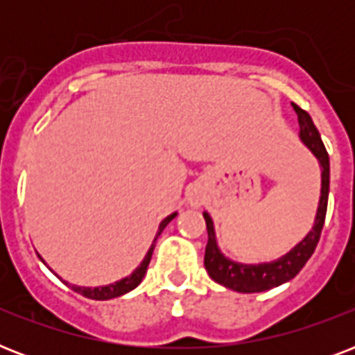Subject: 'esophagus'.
I'll list each match as a JSON object with an SVG mask.
<instances>
[{
    "label": "esophagus",
    "mask_w": 355,
    "mask_h": 355,
    "mask_svg": "<svg viewBox=\"0 0 355 355\" xmlns=\"http://www.w3.org/2000/svg\"><path fill=\"white\" fill-rule=\"evenodd\" d=\"M191 205H195V206H197V205H199V202H197V200H191Z\"/></svg>",
    "instance_id": "1"
}]
</instances>
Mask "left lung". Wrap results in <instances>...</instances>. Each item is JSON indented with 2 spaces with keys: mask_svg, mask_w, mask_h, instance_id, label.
<instances>
[{
  "mask_svg": "<svg viewBox=\"0 0 355 355\" xmlns=\"http://www.w3.org/2000/svg\"><path fill=\"white\" fill-rule=\"evenodd\" d=\"M295 112L298 116V138L306 147H308L313 156L319 160L320 166V197L317 214H315L313 227L309 230L304 239L295 245V247L286 252L280 258L272 261H263V263H241L227 258L221 252V248L217 245L216 227L208 211H205L206 230H208V245L205 252V267L208 275L214 282L221 286L232 289L237 293H261L269 291L272 287H278L286 282L293 280L300 272L306 261L311 258L315 252V247L319 243L320 232L324 227L326 208H328V193H330V158L324 149V144L320 139V134L313 125V119L306 110H302L297 105H293Z\"/></svg>",
  "mask_w": 355,
  "mask_h": 355,
  "instance_id": "left-lung-1",
  "label": "left lung"
}]
</instances>
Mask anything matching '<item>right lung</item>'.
<instances>
[{
  "instance_id": "add662e5",
  "label": "right lung",
  "mask_w": 355,
  "mask_h": 355,
  "mask_svg": "<svg viewBox=\"0 0 355 355\" xmlns=\"http://www.w3.org/2000/svg\"><path fill=\"white\" fill-rule=\"evenodd\" d=\"M175 217H177V211H175V214H171V216H167L166 219L160 223L158 232H156L155 239H153V245H150L149 250H147V254H145V258L141 259V263H139L138 267H136V269H134L128 276H125V278H121V280H118V282H114V284H108V286H99V287H80V286H73V284H68V282H64V284L71 287L75 293H79V295H83V297H86V298H92V300H110V298L121 297V295H125V293L132 291V289H136V287L141 284L145 272H147L150 256H153V250H155L156 239H158V236L162 234V230H164V228H166L167 225H169V223L175 219Z\"/></svg>"
}]
</instances>
